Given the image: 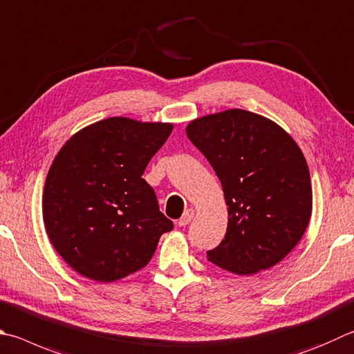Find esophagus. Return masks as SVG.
I'll list each match as a JSON object with an SVG mask.
<instances>
[{
  "mask_svg": "<svg viewBox=\"0 0 354 354\" xmlns=\"http://www.w3.org/2000/svg\"><path fill=\"white\" fill-rule=\"evenodd\" d=\"M192 218H194V209H189V210H185L184 212V215L179 218V221H178V224L181 227H185L187 226V224L192 221Z\"/></svg>",
  "mask_w": 354,
  "mask_h": 354,
  "instance_id": "1",
  "label": "esophagus"
}]
</instances>
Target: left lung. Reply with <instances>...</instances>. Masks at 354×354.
<instances>
[{
    "label": "left lung",
    "instance_id": "left-lung-1",
    "mask_svg": "<svg viewBox=\"0 0 354 354\" xmlns=\"http://www.w3.org/2000/svg\"><path fill=\"white\" fill-rule=\"evenodd\" d=\"M187 136L220 178L227 230L209 261L239 275L277 265L305 234L313 209L304 153L263 115L229 110L190 122Z\"/></svg>",
    "mask_w": 354,
    "mask_h": 354
}]
</instances>
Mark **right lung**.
I'll return each mask as SVG.
<instances>
[{
    "label": "right lung",
    "instance_id": "1",
    "mask_svg": "<svg viewBox=\"0 0 354 354\" xmlns=\"http://www.w3.org/2000/svg\"><path fill=\"white\" fill-rule=\"evenodd\" d=\"M170 124L110 118L74 134L50 165L43 220L50 243L88 279L114 281L144 268L173 223L142 178Z\"/></svg>",
    "mask_w": 354,
    "mask_h": 354
}]
</instances>
